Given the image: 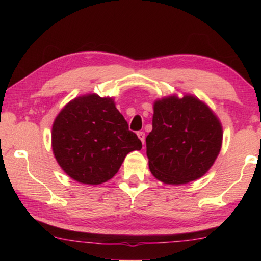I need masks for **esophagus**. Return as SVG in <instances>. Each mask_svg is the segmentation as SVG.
Here are the masks:
<instances>
[{
	"label": "esophagus",
	"instance_id": "esophagus-1",
	"mask_svg": "<svg viewBox=\"0 0 261 261\" xmlns=\"http://www.w3.org/2000/svg\"><path fill=\"white\" fill-rule=\"evenodd\" d=\"M137 136H138V138L141 140V143L145 144V132L139 131L138 134H137Z\"/></svg>",
	"mask_w": 261,
	"mask_h": 261
}]
</instances>
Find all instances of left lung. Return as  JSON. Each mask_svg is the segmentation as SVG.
<instances>
[{
  "label": "left lung",
  "mask_w": 261,
  "mask_h": 261,
  "mask_svg": "<svg viewBox=\"0 0 261 261\" xmlns=\"http://www.w3.org/2000/svg\"><path fill=\"white\" fill-rule=\"evenodd\" d=\"M153 112V129L146 137L152 175L170 185L202 177L222 146L223 130L219 117L192 94L158 99Z\"/></svg>",
  "instance_id": "obj_1"
}]
</instances>
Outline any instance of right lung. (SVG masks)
I'll list each match as a JSON object with an SVG mask.
<instances>
[{"label":"right lung","instance_id":"1","mask_svg":"<svg viewBox=\"0 0 261 261\" xmlns=\"http://www.w3.org/2000/svg\"><path fill=\"white\" fill-rule=\"evenodd\" d=\"M141 146L109 96H77L53 123L56 161L69 177L83 184L98 185L113 178L127 154L140 151Z\"/></svg>","mask_w":261,"mask_h":261}]
</instances>
